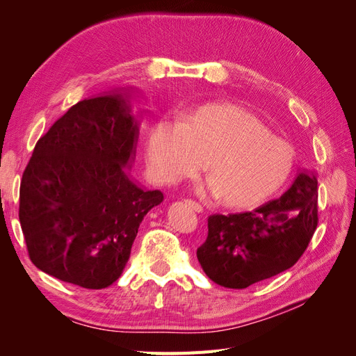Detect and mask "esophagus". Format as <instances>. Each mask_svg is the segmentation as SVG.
<instances>
[{
    "label": "esophagus",
    "instance_id": "1",
    "mask_svg": "<svg viewBox=\"0 0 356 356\" xmlns=\"http://www.w3.org/2000/svg\"><path fill=\"white\" fill-rule=\"evenodd\" d=\"M186 203L188 204V207L193 209V211H196V212H203V207L200 203H197V202H195V200H186Z\"/></svg>",
    "mask_w": 356,
    "mask_h": 356
}]
</instances>
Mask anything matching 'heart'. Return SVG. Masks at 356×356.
I'll return each mask as SVG.
<instances>
[{
	"label": "heart",
	"instance_id": "b5f03b06",
	"mask_svg": "<svg viewBox=\"0 0 356 356\" xmlns=\"http://www.w3.org/2000/svg\"><path fill=\"white\" fill-rule=\"evenodd\" d=\"M153 175L166 184L200 166L224 207H246L270 195L289 175L294 149L243 106L218 102L156 122L147 141Z\"/></svg>",
	"mask_w": 356,
	"mask_h": 356
}]
</instances>
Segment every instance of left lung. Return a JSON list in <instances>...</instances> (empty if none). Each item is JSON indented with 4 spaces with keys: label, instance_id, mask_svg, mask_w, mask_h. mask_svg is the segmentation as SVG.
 Wrapping results in <instances>:
<instances>
[{
    "label": "left lung",
    "instance_id": "8db88e82",
    "mask_svg": "<svg viewBox=\"0 0 356 356\" xmlns=\"http://www.w3.org/2000/svg\"><path fill=\"white\" fill-rule=\"evenodd\" d=\"M316 225V174L298 169L282 196L248 212L211 215L197 260L215 284L243 289L293 267Z\"/></svg>",
    "mask_w": 356,
    "mask_h": 356
}]
</instances>
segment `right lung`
I'll return each instance as SVG.
<instances>
[{
	"mask_svg": "<svg viewBox=\"0 0 356 356\" xmlns=\"http://www.w3.org/2000/svg\"><path fill=\"white\" fill-rule=\"evenodd\" d=\"M135 88L72 105L40 138L20 182L19 220L40 270L89 289L114 284L139 224L163 202L132 178L139 120ZM128 170L126 171L125 169Z\"/></svg>",
	"mask_w": 356,
	"mask_h": 356,
	"instance_id": "right-lung-1",
	"label": "right lung"
}]
</instances>
